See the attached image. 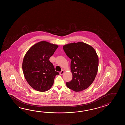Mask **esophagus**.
<instances>
[{
  "mask_svg": "<svg viewBox=\"0 0 125 125\" xmlns=\"http://www.w3.org/2000/svg\"><path fill=\"white\" fill-rule=\"evenodd\" d=\"M64 73V71L63 70H62L61 72H60L59 73H60V75H62V74H63Z\"/></svg>",
  "mask_w": 125,
  "mask_h": 125,
  "instance_id": "obj_1",
  "label": "esophagus"
}]
</instances>
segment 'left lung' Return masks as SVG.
Returning a JSON list of instances; mask_svg holds the SVG:
<instances>
[{
    "label": "left lung",
    "instance_id": "1",
    "mask_svg": "<svg viewBox=\"0 0 125 125\" xmlns=\"http://www.w3.org/2000/svg\"><path fill=\"white\" fill-rule=\"evenodd\" d=\"M63 49L72 60L73 77L70 82L66 83V86L75 92L87 88L93 82L97 72L99 59L96 51L90 45L82 42L66 45Z\"/></svg>",
    "mask_w": 125,
    "mask_h": 125
}]
</instances>
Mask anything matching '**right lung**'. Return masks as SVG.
I'll use <instances>...</instances> for the list:
<instances>
[{
	"instance_id": "add662e5",
	"label": "right lung",
	"mask_w": 125,
	"mask_h": 125,
	"mask_svg": "<svg viewBox=\"0 0 125 125\" xmlns=\"http://www.w3.org/2000/svg\"><path fill=\"white\" fill-rule=\"evenodd\" d=\"M58 47V45L42 41L32 46L24 57L22 63L24 76L35 90L40 92L49 90L55 76L59 74L49 60Z\"/></svg>"
}]
</instances>
